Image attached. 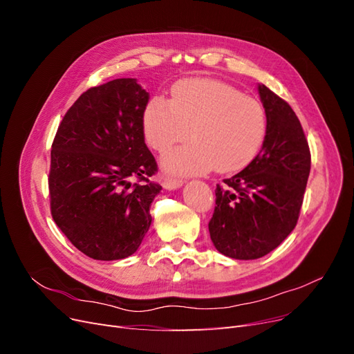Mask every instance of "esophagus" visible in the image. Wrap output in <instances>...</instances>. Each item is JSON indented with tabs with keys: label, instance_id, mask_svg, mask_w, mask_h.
<instances>
[{
	"label": "esophagus",
	"instance_id": "34e87169",
	"mask_svg": "<svg viewBox=\"0 0 354 354\" xmlns=\"http://www.w3.org/2000/svg\"><path fill=\"white\" fill-rule=\"evenodd\" d=\"M181 185H183V180H181V178H174V177H169V176H165V177L162 178V186H164L165 189H168V190L177 189V187H180Z\"/></svg>",
	"mask_w": 354,
	"mask_h": 354
}]
</instances>
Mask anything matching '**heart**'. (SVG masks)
Masks as SVG:
<instances>
[{"label": "heart", "mask_w": 354, "mask_h": 354, "mask_svg": "<svg viewBox=\"0 0 354 354\" xmlns=\"http://www.w3.org/2000/svg\"><path fill=\"white\" fill-rule=\"evenodd\" d=\"M263 106L238 88L214 80H181L169 100L153 97L143 111V130L152 149L164 152L187 137L190 143L164 155L176 174H199L212 167L234 173L260 152L266 136Z\"/></svg>", "instance_id": "b5f03b06"}]
</instances>
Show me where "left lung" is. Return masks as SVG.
I'll use <instances>...</instances> for the list:
<instances>
[{
	"instance_id": "obj_1",
	"label": "left lung",
	"mask_w": 354,
	"mask_h": 354,
	"mask_svg": "<svg viewBox=\"0 0 354 354\" xmlns=\"http://www.w3.org/2000/svg\"><path fill=\"white\" fill-rule=\"evenodd\" d=\"M266 111L260 153L216 189L208 223L217 251L255 260L279 246L297 226L310 174V147L295 112L266 85H259Z\"/></svg>"
}]
</instances>
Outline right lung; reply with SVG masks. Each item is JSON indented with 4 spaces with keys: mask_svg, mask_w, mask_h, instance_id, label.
<instances>
[{
    "mask_svg": "<svg viewBox=\"0 0 354 354\" xmlns=\"http://www.w3.org/2000/svg\"><path fill=\"white\" fill-rule=\"evenodd\" d=\"M146 93L133 78L91 87L59 124L51 145L50 211L90 259L130 257L151 227L158 164L145 143Z\"/></svg>",
    "mask_w": 354,
    "mask_h": 354,
    "instance_id": "right-lung-1",
    "label": "right lung"
}]
</instances>
